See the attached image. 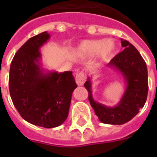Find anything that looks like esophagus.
<instances>
[{
    "instance_id": "obj_1",
    "label": "esophagus",
    "mask_w": 157,
    "mask_h": 157,
    "mask_svg": "<svg viewBox=\"0 0 157 157\" xmlns=\"http://www.w3.org/2000/svg\"><path fill=\"white\" fill-rule=\"evenodd\" d=\"M86 81V75L83 72H80L77 74L75 78V82L78 86H82Z\"/></svg>"
}]
</instances>
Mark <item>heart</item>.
<instances>
[{"instance_id": "heart-1", "label": "heart", "mask_w": 157, "mask_h": 157, "mask_svg": "<svg viewBox=\"0 0 157 157\" xmlns=\"http://www.w3.org/2000/svg\"><path fill=\"white\" fill-rule=\"evenodd\" d=\"M116 48L112 39H91L80 41L75 48V52L81 57H91L95 55L98 59L105 60L112 56Z\"/></svg>"}]
</instances>
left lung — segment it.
Returning a JSON list of instances; mask_svg holds the SVG:
<instances>
[{"label": "left lung", "mask_w": 157, "mask_h": 157, "mask_svg": "<svg viewBox=\"0 0 157 157\" xmlns=\"http://www.w3.org/2000/svg\"><path fill=\"white\" fill-rule=\"evenodd\" d=\"M123 52L117 54L107 67L114 69L123 78L125 90L119 103L109 107L97 102L92 94L91 77L87 78L86 89L89 101L100 121L106 124L122 125L131 120L145 105L148 95V71L138 49L129 41L121 39Z\"/></svg>", "instance_id": "1"}]
</instances>
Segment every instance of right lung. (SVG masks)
I'll return each mask as SVG.
<instances>
[{
	"instance_id": "add662e5",
	"label": "right lung",
	"mask_w": 157,
	"mask_h": 157,
	"mask_svg": "<svg viewBox=\"0 0 157 157\" xmlns=\"http://www.w3.org/2000/svg\"><path fill=\"white\" fill-rule=\"evenodd\" d=\"M48 32L31 37L14 56L9 91L14 106L28 123L45 128L59 127L68 116L72 93L77 87L72 71L43 67L41 47Z\"/></svg>"
}]
</instances>
